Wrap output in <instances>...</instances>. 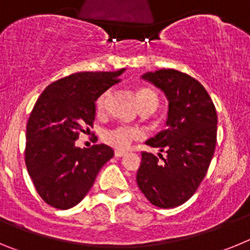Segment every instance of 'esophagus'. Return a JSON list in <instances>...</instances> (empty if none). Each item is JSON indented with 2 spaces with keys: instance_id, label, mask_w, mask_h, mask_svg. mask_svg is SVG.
I'll return each mask as SVG.
<instances>
[{
  "instance_id": "obj_1",
  "label": "esophagus",
  "mask_w": 250,
  "mask_h": 250,
  "mask_svg": "<svg viewBox=\"0 0 250 250\" xmlns=\"http://www.w3.org/2000/svg\"><path fill=\"white\" fill-rule=\"evenodd\" d=\"M126 154V151H123V150H115V156L116 158H121V156H124Z\"/></svg>"
}]
</instances>
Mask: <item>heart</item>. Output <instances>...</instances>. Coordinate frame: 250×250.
Segmentation results:
<instances>
[{"mask_svg": "<svg viewBox=\"0 0 250 250\" xmlns=\"http://www.w3.org/2000/svg\"><path fill=\"white\" fill-rule=\"evenodd\" d=\"M106 99H107V92H104L98 98V100H96V110L98 111H103L104 110ZM136 99H138V103L140 105L141 110H155L159 104L158 95L152 90L146 89V87H141V89L136 91ZM140 135L141 134L139 130L132 129V127L120 126L110 130V131H106L105 135H104V140H105V143L111 145V146L116 147V149H126V147L130 146L132 140L139 139Z\"/></svg>", "mask_w": 250, "mask_h": 250, "instance_id": "b5f03b06", "label": "heart"}]
</instances>
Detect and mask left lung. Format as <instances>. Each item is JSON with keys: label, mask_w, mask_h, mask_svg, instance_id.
<instances>
[{"label": "left lung", "mask_w": 250, "mask_h": 250, "mask_svg": "<svg viewBox=\"0 0 250 250\" xmlns=\"http://www.w3.org/2000/svg\"><path fill=\"white\" fill-rule=\"evenodd\" d=\"M141 79L164 92L169 103L167 129L145 143L167 152L160 161L141 152L136 183L146 199L158 208H175L193 196L203 182L216 144L215 106L204 86L171 68L146 72Z\"/></svg>", "instance_id": "left-lung-1"}]
</instances>
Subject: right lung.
I'll use <instances>...</instances> for the list:
<instances>
[{
  "instance_id": "1",
  "label": "right lung",
  "mask_w": 250,
  "mask_h": 250,
  "mask_svg": "<svg viewBox=\"0 0 250 250\" xmlns=\"http://www.w3.org/2000/svg\"><path fill=\"white\" fill-rule=\"evenodd\" d=\"M124 71L72 74L48 85L35 104L26 129V167L39 195L51 207L79 204L114 156L107 145L81 149L76 140L92 127L95 101L119 83Z\"/></svg>"
}]
</instances>
